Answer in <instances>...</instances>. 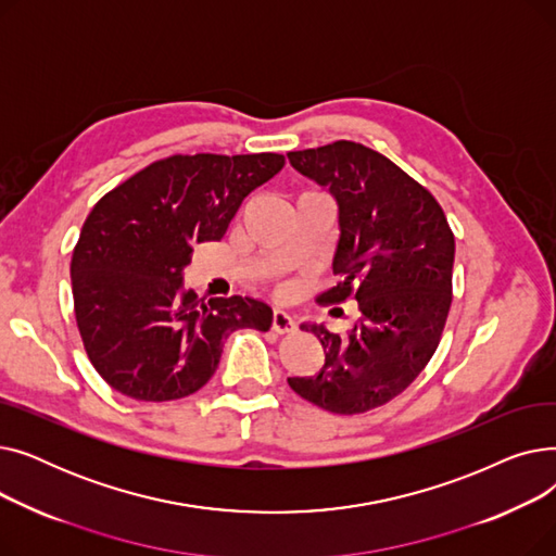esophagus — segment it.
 <instances>
[{"instance_id":"esophagus-1","label":"esophagus","mask_w":556,"mask_h":556,"mask_svg":"<svg viewBox=\"0 0 556 556\" xmlns=\"http://www.w3.org/2000/svg\"><path fill=\"white\" fill-rule=\"evenodd\" d=\"M273 331H277V333L295 331V319L290 317L286 311L275 308V313H273Z\"/></svg>"}]
</instances>
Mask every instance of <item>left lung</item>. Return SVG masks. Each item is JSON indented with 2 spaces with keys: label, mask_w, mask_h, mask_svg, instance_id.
<instances>
[{
  "label": "left lung",
  "mask_w": 556,
  "mask_h": 556,
  "mask_svg": "<svg viewBox=\"0 0 556 556\" xmlns=\"http://www.w3.org/2000/svg\"><path fill=\"white\" fill-rule=\"evenodd\" d=\"M288 160L338 202L340 281L317 302L354 298L361 311L344 336L302 325L323 342L325 367L288 378V386L323 410L361 415L399 396L440 344L453 300L455 239L432 193L363 143L340 139Z\"/></svg>",
  "instance_id": "left-lung-1"
}]
</instances>
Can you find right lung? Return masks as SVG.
<instances>
[{"label": "right lung", "mask_w": 556, "mask_h": 556, "mask_svg": "<svg viewBox=\"0 0 556 556\" xmlns=\"http://www.w3.org/2000/svg\"><path fill=\"white\" fill-rule=\"evenodd\" d=\"M281 166L277 153L173 155L94 204L72 254V293L85 352L110 388L137 401L189 396L214 376L231 331L270 329L266 302H200L182 273L193 245L220 241Z\"/></svg>", "instance_id": "add662e5"}]
</instances>
